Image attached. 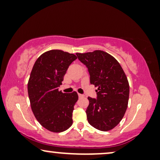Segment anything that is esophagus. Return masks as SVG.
Instances as JSON below:
<instances>
[{"mask_svg": "<svg viewBox=\"0 0 160 160\" xmlns=\"http://www.w3.org/2000/svg\"><path fill=\"white\" fill-rule=\"evenodd\" d=\"M78 97H79L80 98H84V95H83V94H80V93H78Z\"/></svg>", "mask_w": 160, "mask_h": 160, "instance_id": "34e87169", "label": "esophagus"}]
</instances>
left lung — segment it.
<instances>
[{
    "label": "left lung",
    "mask_w": 160,
    "mask_h": 160,
    "mask_svg": "<svg viewBox=\"0 0 160 160\" xmlns=\"http://www.w3.org/2000/svg\"><path fill=\"white\" fill-rule=\"evenodd\" d=\"M88 68L90 84L98 87L97 98L88 97L86 110L89 123L97 129L107 132L121 122L128 107L129 84L120 63L105 51L76 53Z\"/></svg>",
    "instance_id": "8db88e82"
}]
</instances>
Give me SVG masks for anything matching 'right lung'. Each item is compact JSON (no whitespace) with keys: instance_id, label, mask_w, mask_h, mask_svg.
Returning <instances> with one entry per match:
<instances>
[{"instance_id":"obj_1","label":"right lung","mask_w":160,"mask_h":160,"mask_svg":"<svg viewBox=\"0 0 160 160\" xmlns=\"http://www.w3.org/2000/svg\"><path fill=\"white\" fill-rule=\"evenodd\" d=\"M77 57L73 53L51 50L39 57L28 82L31 107L36 119L45 128L62 132L72 124V112L77 92L59 91L69 65Z\"/></svg>"}]
</instances>
